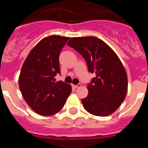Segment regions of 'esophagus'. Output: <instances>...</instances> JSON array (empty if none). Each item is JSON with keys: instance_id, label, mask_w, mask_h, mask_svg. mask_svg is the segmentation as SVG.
<instances>
[{"instance_id": "obj_1", "label": "esophagus", "mask_w": 148, "mask_h": 148, "mask_svg": "<svg viewBox=\"0 0 148 148\" xmlns=\"http://www.w3.org/2000/svg\"><path fill=\"white\" fill-rule=\"evenodd\" d=\"M81 86H82V84H78L77 85H74V84H73V85H72V87H74V88H78V87H80Z\"/></svg>"}]
</instances>
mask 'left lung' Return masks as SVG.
Here are the masks:
<instances>
[{
    "label": "left lung",
    "instance_id": "1",
    "mask_svg": "<svg viewBox=\"0 0 148 148\" xmlns=\"http://www.w3.org/2000/svg\"><path fill=\"white\" fill-rule=\"evenodd\" d=\"M67 45L83 56L88 71L95 75L87 84L88 95L82 99L84 109L97 116L114 113L127 91V73L117 55L95 37L72 38Z\"/></svg>",
    "mask_w": 148,
    "mask_h": 148
}]
</instances>
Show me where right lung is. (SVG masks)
<instances>
[{
  "label": "right lung",
  "instance_id": "add662e5",
  "mask_svg": "<svg viewBox=\"0 0 148 148\" xmlns=\"http://www.w3.org/2000/svg\"><path fill=\"white\" fill-rule=\"evenodd\" d=\"M69 39L59 35L42 39L22 66L18 81L21 92L30 108L41 116L59 112L72 92L70 84L56 82L55 78L61 74L60 53Z\"/></svg>",
  "mask_w": 148,
  "mask_h": 148
}]
</instances>
